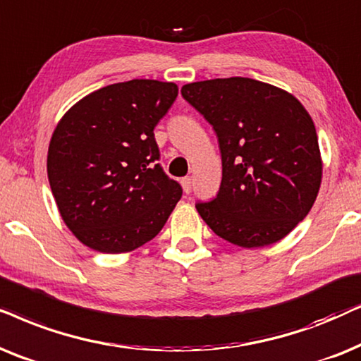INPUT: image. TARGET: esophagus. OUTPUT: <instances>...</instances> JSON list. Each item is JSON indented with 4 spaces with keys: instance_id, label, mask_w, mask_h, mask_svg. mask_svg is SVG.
I'll return each mask as SVG.
<instances>
[{
    "instance_id": "esophagus-1",
    "label": "esophagus",
    "mask_w": 361,
    "mask_h": 361,
    "mask_svg": "<svg viewBox=\"0 0 361 361\" xmlns=\"http://www.w3.org/2000/svg\"><path fill=\"white\" fill-rule=\"evenodd\" d=\"M181 185H183V191H185V193L188 195L190 191H191V186H193V181H191L190 176H186V178H183V180H181Z\"/></svg>"
}]
</instances>
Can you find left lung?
<instances>
[{"label": "left lung", "instance_id": "left-lung-1", "mask_svg": "<svg viewBox=\"0 0 361 361\" xmlns=\"http://www.w3.org/2000/svg\"><path fill=\"white\" fill-rule=\"evenodd\" d=\"M181 95L213 125L223 160L216 198L196 203L226 241L262 247L309 214L322 181L315 125L294 95L249 77L186 84Z\"/></svg>", "mask_w": 361, "mask_h": 361}]
</instances>
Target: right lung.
Segmentation results:
<instances>
[{"mask_svg": "<svg viewBox=\"0 0 361 361\" xmlns=\"http://www.w3.org/2000/svg\"><path fill=\"white\" fill-rule=\"evenodd\" d=\"M176 95L173 82L112 84L57 123L47 178L67 228L94 251L128 252L152 241L183 195L158 163L153 133Z\"/></svg>", "mask_w": 361, "mask_h": 361, "instance_id": "add662e5", "label": "right lung"}]
</instances>
